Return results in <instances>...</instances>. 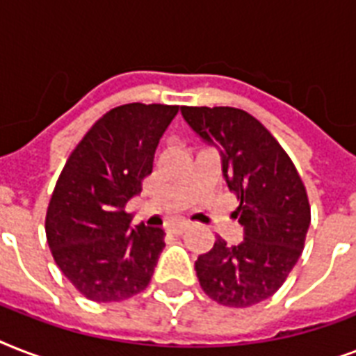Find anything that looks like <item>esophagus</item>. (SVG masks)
I'll return each mask as SVG.
<instances>
[{
    "label": "esophagus",
    "mask_w": 356,
    "mask_h": 356,
    "mask_svg": "<svg viewBox=\"0 0 356 356\" xmlns=\"http://www.w3.org/2000/svg\"><path fill=\"white\" fill-rule=\"evenodd\" d=\"M188 227H190L188 223H175V225H172V227H170V231H172L173 234H183Z\"/></svg>",
    "instance_id": "1"
}]
</instances>
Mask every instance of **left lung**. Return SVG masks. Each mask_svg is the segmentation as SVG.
I'll return each mask as SVG.
<instances>
[{"instance_id":"1","label":"left lung","mask_w":356,"mask_h":356,"mask_svg":"<svg viewBox=\"0 0 356 356\" xmlns=\"http://www.w3.org/2000/svg\"><path fill=\"white\" fill-rule=\"evenodd\" d=\"M184 122L216 147L222 175L236 192L233 212L243 240L214 248L195 260L201 288L225 307H251L281 288L305 245L310 205L298 170L270 131L233 107H181Z\"/></svg>"}]
</instances>
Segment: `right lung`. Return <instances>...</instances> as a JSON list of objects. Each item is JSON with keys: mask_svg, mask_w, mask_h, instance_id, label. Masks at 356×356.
I'll return each instance as SVG.
<instances>
[{"mask_svg": "<svg viewBox=\"0 0 356 356\" xmlns=\"http://www.w3.org/2000/svg\"><path fill=\"white\" fill-rule=\"evenodd\" d=\"M175 105L129 103L97 120L70 155L47 207L46 236L64 277L97 303L142 292L164 249L162 227L123 211L142 192Z\"/></svg>", "mask_w": 356, "mask_h": 356, "instance_id": "right-lung-1", "label": "right lung"}]
</instances>
